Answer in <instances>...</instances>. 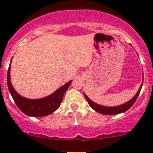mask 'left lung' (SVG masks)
Here are the masks:
<instances>
[{
  "mask_svg": "<svg viewBox=\"0 0 153 153\" xmlns=\"http://www.w3.org/2000/svg\"><path fill=\"white\" fill-rule=\"evenodd\" d=\"M143 81H144V74H143L142 77V82H141V85H140V88H139L138 91L135 94V96H134L132 99H130L129 101L126 102V103L119 105H117V106H105V105H99L98 104V103H96V102H93L92 100H91V99L86 96V94H84V96H85L86 101L88 102V104L90 105V106H91L93 109H94L96 112H98L99 114H105V115H116V114H121V113H124V112H126V110H128V109L134 104V102H136L137 98L138 96H139L140 90L142 88Z\"/></svg>",
  "mask_w": 153,
  "mask_h": 153,
  "instance_id": "obj_1",
  "label": "left lung"
}]
</instances>
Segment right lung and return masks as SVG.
Segmentation results:
<instances>
[{
    "mask_svg": "<svg viewBox=\"0 0 153 153\" xmlns=\"http://www.w3.org/2000/svg\"><path fill=\"white\" fill-rule=\"evenodd\" d=\"M11 62L7 74V84H8V91L18 108L27 116L34 117L47 116L57 110L62 102L65 92L70 86L72 80L57 89L54 93L44 98H38V99H30V98H25L20 95L15 91V89L13 88V85L11 83Z\"/></svg>",
    "mask_w": 153,
    "mask_h": 153,
    "instance_id": "add662e5",
    "label": "right lung"
}]
</instances>
